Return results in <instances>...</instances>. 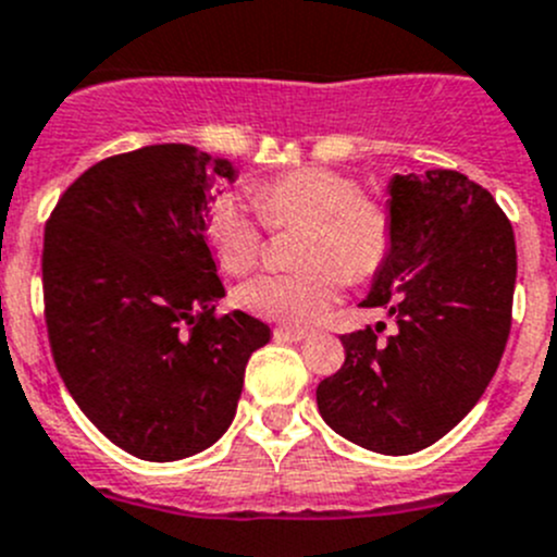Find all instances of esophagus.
I'll return each mask as SVG.
<instances>
[{"instance_id": "esophagus-1", "label": "esophagus", "mask_w": 557, "mask_h": 557, "mask_svg": "<svg viewBox=\"0 0 557 557\" xmlns=\"http://www.w3.org/2000/svg\"><path fill=\"white\" fill-rule=\"evenodd\" d=\"M305 337H307L305 329H285V326L274 329V339H277V343H301Z\"/></svg>"}]
</instances>
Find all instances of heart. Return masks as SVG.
Returning <instances> with one entry per match:
<instances>
[{"instance_id":"1","label":"heart","mask_w":557,"mask_h":557,"mask_svg":"<svg viewBox=\"0 0 557 557\" xmlns=\"http://www.w3.org/2000/svg\"><path fill=\"white\" fill-rule=\"evenodd\" d=\"M269 228H301L290 274H261L239 288L247 312L283 326L315 323L348 283H367L388 261L394 223L386 207L361 196L359 182L329 169H301L267 182L252 196ZM207 239L220 267L245 274L261 256V228L236 196L209 207Z\"/></svg>"}]
</instances>
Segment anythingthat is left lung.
Listing matches in <instances>:
<instances>
[{"mask_svg": "<svg viewBox=\"0 0 557 557\" xmlns=\"http://www.w3.org/2000/svg\"><path fill=\"white\" fill-rule=\"evenodd\" d=\"M394 245L361 307L397 334H343L345 364L318 383L323 422L377 455H413L471 413L511 329L515 231L495 198L460 171L388 180Z\"/></svg>", "mask_w": 557, "mask_h": 557, "instance_id": "obj_1", "label": "left lung"}]
</instances>
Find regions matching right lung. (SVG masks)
<instances>
[{
    "mask_svg": "<svg viewBox=\"0 0 557 557\" xmlns=\"http://www.w3.org/2000/svg\"><path fill=\"white\" fill-rule=\"evenodd\" d=\"M228 158L152 144L100 160L46 225L42 294L53 361L86 419L149 462L198 455L236 416L245 367L269 343L225 288L207 245L212 187Z\"/></svg>",
    "mask_w": 557,
    "mask_h": 557,
    "instance_id": "1",
    "label": "right lung"
}]
</instances>
